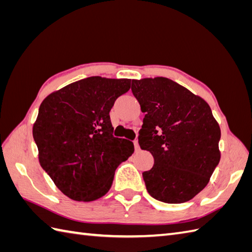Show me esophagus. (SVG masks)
Instances as JSON below:
<instances>
[{"label":"esophagus","instance_id":"esophagus-1","mask_svg":"<svg viewBox=\"0 0 252 252\" xmlns=\"http://www.w3.org/2000/svg\"><path fill=\"white\" fill-rule=\"evenodd\" d=\"M133 143H134V148H135V152H138V151H140V145H138V141H137V140H135V141L133 142Z\"/></svg>","mask_w":252,"mask_h":252}]
</instances>
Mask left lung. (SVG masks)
<instances>
[{
  "label": "left lung",
  "instance_id": "8db88e82",
  "mask_svg": "<svg viewBox=\"0 0 252 252\" xmlns=\"http://www.w3.org/2000/svg\"><path fill=\"white\" fill-rule=\"evenodd\" d=\"M131 90L145 112L138 144L154 157L143 172L147 191L167 203L190 200L221 158V130L210 106L168 78L132 80Z\"/></svg>",
  "mask_w": 252,
  "mask_h": 252
}]
</instances>
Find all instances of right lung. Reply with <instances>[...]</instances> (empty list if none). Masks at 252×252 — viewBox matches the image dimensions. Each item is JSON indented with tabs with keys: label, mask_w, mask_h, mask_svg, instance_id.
Masks as SVG:
<instances>
[{
	"label": "right lung",
	"mask_w": 252,
	"mask_h": 252,
	"mask_svg": "<svg viewBox=\"0 0 252 252\" xmlns=\"http://www.w3.org/2000/svg\"><path fill=\"white\" fill-rule=\"evenodd\" d=\"M131 88L130 79L90 77L50 94L33 125L41 167L60 190L93 201L110 189L118 165L134 152L112 135L109 111Z\"/></svg>",
	"instance_id": "right-lung-1"
}]
</instances>
